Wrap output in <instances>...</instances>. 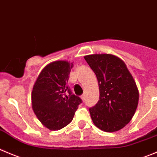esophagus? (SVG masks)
Segmentation results:
<instances>
[{
    "instance_id": "1",
    "label": "esophagus",
    "mask_w": 157,
    "mask_h": 157,
    "mask_svg": "<svg viewBox=\"0 0 157 157\" xmlns=\"http://www.w3.org/2000/svg\"><path fill=\"white\" fill-rule=\"evenodd\" d=\"M85 97H86V96H85V94H83V95L81 96V99L83 100V101H84V100H85Z\"/></svg>"
}]
</instances>
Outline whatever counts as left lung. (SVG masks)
<instances>
[{
	"mask_svg": "<svg viewBox=\"0 0 157 157\" xmlns=\"http://www.w3.org/2000/svg\"><path fill=\"white\" fill-rule=\"evenodd\" d=\"M84 59L97 76L100 100L89 109L94 125L105 132L124 128L136 112L139 92L125 63L112 54H92Z\"/></svg>",
	"mask_w": 157,
	"mask_h": 157,
	"instance_id": "obj_1",
	"label": "left lung"
}]
</instances>
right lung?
Returning <instances> with one entry per match:
<instances>
[{"instance_id":"obj_1","label":"right lung","mask_w":157,"mask_h":157,"mask_svg":"<svg viewBox=\"0 0 157 157\" xmlns=\"http://www.w3.org/2000/svg\"><path fill=\"white\" fill-rule=\"evenodd\" d=\"M72 67L73 63L65 60L52 62L42 70L33 85V110L41 124L51 130L68 125L82 103L67 86Z\"/></svg>"}]
</instances>
